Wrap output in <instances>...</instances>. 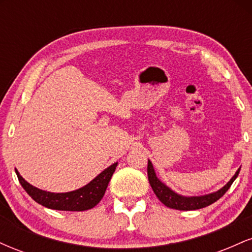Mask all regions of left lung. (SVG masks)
Returning a JSON list of instances; mask_svg holds the SVG:
<instances>
[{
	"label": "left lung",
	"instance_id": "left-lung-1",
	"mask_svg": "<svg viewBox=\"0 0 252 252\" xmlns=\"http://www.w3.org/2000/svg\"><path fill=\"white\" fill-rule=\"evenodd\" d=\"M239 170L236 172V174L231 178V180L225 185L222 189H220L217 192L210 193L206 195H200V196H184L175 193L174 190H172L168 186L163 184L162 181L158 180V178L155 174L154 167L150 161L148 160V168H147V173H148V180L150 186H152L153 190L158 198V200L162 202L163 205H166L169 209L174 210H180V211H192V210H199L202 207H206L209 205L213 204V202L220 199L222 195L226 193V190L230 189L232 182L236 180V178L239 174Z\"/></svg>",
	"mask_w": 252,
	"mask_h": 252
}]
</instances>
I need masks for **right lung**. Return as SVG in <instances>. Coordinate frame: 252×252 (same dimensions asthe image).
Returning <instances> with one entry per match:
<instances>
[{"mask_svg":"<svg viewBox=\"0 0 252 252\" xmlns=\"http://www.w3.org/2000/svg\"><path fill=\"white\" fill-rule=\"evenodd\" d=\"M116 166L117 162L111 164L82 189L66 193H52L47 192V190L39 189L36 187L32 186L31 184H28L16 169L15 173L21 186L37 204L52 210L86 211L94 207L98 202L102 200L110 179H111L115 169H116Z\"/></svg>","mask_w":252,"mask_h":252,"instance_id":"obj_1","label":"right lung"}]
</instances>
